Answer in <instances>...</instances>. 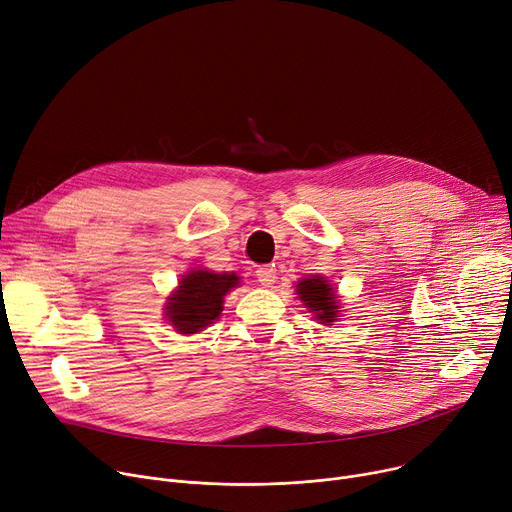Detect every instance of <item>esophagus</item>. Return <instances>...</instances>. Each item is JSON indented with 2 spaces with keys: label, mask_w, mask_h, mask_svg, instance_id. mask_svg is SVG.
I'll list each match as a JSON object with an SVG mask.
<instances>
[{
  "label": "esophagus",
  "mask_w": 512,
  "mask_h": 512,
  "mask_svg": "<svg viewBox=\"0 0 512 512\" xmlns=\"http://www.w3.org/2000/svg\"><path fill=\"white\" fill-rule=\"evenodd\" d=\"M256 279H258L260 285L270 287V285H274V281H277V270L270 268V266H260L256 270Z\"/></svg>",
  "instance_id": "1"
}]
</instances>
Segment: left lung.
I'll list each match as a JSON object with an SVG mask.
<instances>
[{"label":"left lung","instance_id":"left-lung-1","mask_svg":"<svg viewBox=\"0 0 512 512\" xmlns=\"http://www.w3.org/2000/svg\"><path fill=\"white\" fill-rule=\"evenodd\" d=\"M297 295L303 301V305L316 316V320H320V324H332L336 322L340 305H338V297L334 287L326 281V277H307L301 279L297 285Z\"/></svg>","mask_w":512,"mask_h":512}]
</instances>
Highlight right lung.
I'll return each instance as SVG.
<instances>
[{"label":"right lung","mask_w":512,"mask_h":512,"mask_svg":"<svg viewBox=\"0 0 512 512\" xmlns=\"http://www.w3.org/2000/svg\"><path fill=\"white\" fill-rule=\"evenodd\" d=\"M235 272L190 270L168 297L166 318L178 334H196L213 324L223 311V297L238 287Z\"/></svg>","instance_id":"obj_1"}]
</instances>
